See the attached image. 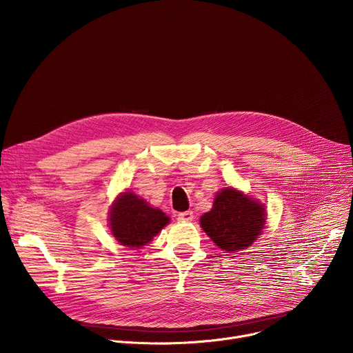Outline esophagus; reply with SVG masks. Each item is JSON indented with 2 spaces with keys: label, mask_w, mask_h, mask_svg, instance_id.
Here are the masks:
<instances>
[{
  "label": "esophagus",
  "mask_w": 353,
  "mask_h": 353,
  "mask_svg": "<svg viewBox=\"0 0 353 353\" xmlns=\"http://www.w3.org/2000/svg\"><path fill=\"white\" fill-rule=\"evenodd\" d=\"M177 218L181 222H191L194 219V215H192V211H185V212H180Z\"/></svg>",
  "instance_id": "esophagus-1"
}]
</instances>
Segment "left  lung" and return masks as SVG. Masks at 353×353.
<instances>
[{"mask_svg": "<svg viewBox=\"0 0 353 353\" xmlns=\"http://www.w3.org/2000/svg\"><path fill=\"white\" fill-rule=\"evenodd\" d=\"M265 207L234 188L221 190L212 210L199 219L201 228L226 253H237L257 240L265 226Z\"/></svg>", "mask_w": 353, "mask_h": 353, "instance_id": "1", "label": "left lung"}]
</instances>
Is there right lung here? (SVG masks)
<instances>
[{
    "label": "right lung",
    "mask_w": 353,
    "mask_h": 353,
    "mask_svg": "<svg viewBox=\"0 0 353 353\" xmlns=\"http://www.w3.org/2000/svg\"><path fill=\"white\" fill-rule=\"evenodd\" d=\"M170 218L158 208L150 207L143 198L131 191L121 192L109 212L112 234L130 248L148 244L168 223Z\"/></svg>",
    "instance_id": "right-lung-1"
}]
</instances>
